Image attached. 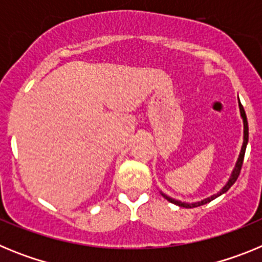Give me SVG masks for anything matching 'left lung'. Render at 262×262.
Returning <instances> with one entry per match:
<instances>
[{
    "mask_svg": "<svg viewBox=\"0 0 262 262\" xmlns=\"http://www.w3.org/2000/svg\"><path fill=\"white\" fill-rule=\"evenodd\" d=\"M239 108H240V115H242V118H243V124H244V136H243V147H242V151H240L239 159H237V161H236L235 168H233L232 173H231L230 180H228V182H227V184L224 185L223 189H222L221 191H217L216 194H214V195L209 196V198H206V200L201 201V202H195V203L181 202V201H177V200H174V198H170V196H168V195H166V194L161 193V195H163L164 198H165V200H168L170 203H174V205L180 206V207H185V209H191V207H196V206H202V205H205V203L211 202L212 200H215V198H217V196H219V195H222V194L226 193V191L228 190V189H230V187L232 186L233 184H235V181H236V180H237V177H239V174H240V170H242L243 160H244L245 149H247V144H248V138H249L248 120H247V115H245L244 107H243V105H242V103H240V101H239Z\"/></svg>",
    "mask_w": 262,
    "mask_h": 262,
    "instance_id": "left-lung-1",
    "label": "left lung"
}]
</instances>
